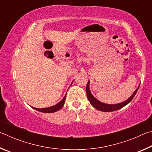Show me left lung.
<instances>
[{
  "label": "left lung",
  "instance_id": "8db88e82",
  "mask_svg": "<svg viewBox=\"0 0 152 152\" xmlns=\"http://www.w3.org/2000/svg\"><path fill=\"white\" fill-rule=\"evenodd\" d=\"M140 85H139L138 88L135 90L134 92L133 93V94L129 98H128L126 101L117 104H107V103H104V102L99 101V100H97L96 98L92 95V94L91 92V90H90L89 80L88 82V84H87L86 85V95L89 102H91V105H92V107L95 108V109L103 112H112V111H115V110H117L120 109H121V108L126 106L127 104L129 103V102L132 101L133 98H134L136 93H137V92L139 89V87H140Z\"/></svg>",
  "mask_w": 152,
  "mask_h": 152
}]
</instances>
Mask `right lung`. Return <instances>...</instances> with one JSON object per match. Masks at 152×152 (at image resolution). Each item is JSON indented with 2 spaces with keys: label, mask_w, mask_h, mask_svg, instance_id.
I'll return each mask as SVG.
<instances>
[{
  "label": "right lung",
  "mask_w": 152,
  "mask_h": 152,
  "mask_svg": "<svg viewBox=\"0 0 152 152\" xmlns=\"http://www.w3.org/2000/svg\"><path fill=\"white\" fill-rule=\"evenodd\" d=\"M73 81L72 82V84ZM66 94H65V96H64V98L61 100V101L58 102V104H56L55 105H53V106H51L50 107H47V108H43V109H38V108H35L31 107L33 109H35L36 110H38L39 112H42V113H54L58 111V110H60L61 107L64 106V103H65V101H66Z\"/></svg>",
  "instance_id": "1"
}]
</instances>
